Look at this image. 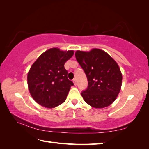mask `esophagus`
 Segmentation results:
<instances>
[{"label":"esophagus","mask_w":149,"mask_h":149,"mask_svg":"<svg viewBox=\"0 0 149 149\" xmlns=\"http://www.w3.org/2000/svg\"><path fill=\"white\" fill-rule=\"evenodd\" d=\"M73 82H74V84L75 85H77V81H76V79H73Z\"/></svg>","instance_id":"esophagus-1"}]
</instances>
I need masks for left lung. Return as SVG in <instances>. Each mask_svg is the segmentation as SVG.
<instances>
[{
  "instance_id": "obj_1",
  "label": "left lung",
  "mask_w": 149,
  "mask_h": 149,
  "mask_svg": "<svg viewBox=\"0 0 149 149\" xmlns=\"http://www.w3.org/2000/svg\"><path fill=\"white\" fill-rule=\"evenodd\" d=\"M75 55L88 80L87 88L81 93L84 100L95 108L109 106L121 88L123 76L117 63L99 49L77 51Z\"/></svg>"
}]
</instances>
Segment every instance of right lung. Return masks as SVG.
<instances>
[{
	"label": "right lung",
	"mask_w": 149,
	"mask_h": 149,
	"mask_svg": "<svg viewBox=\"0 0 149 149\" xmlns=\"http://www.w3.org/2000/svg\"><path fill=\"white\" fill-rule=\"evenodd\" d=\"M74 51L51 48L34 62L27 75L29 92L38 104L53 108L65 101L72 81L68 79L64 64L74 55Z\"/></svg>",
	"instance_id": "right-lung-1"
}]
</instances>
